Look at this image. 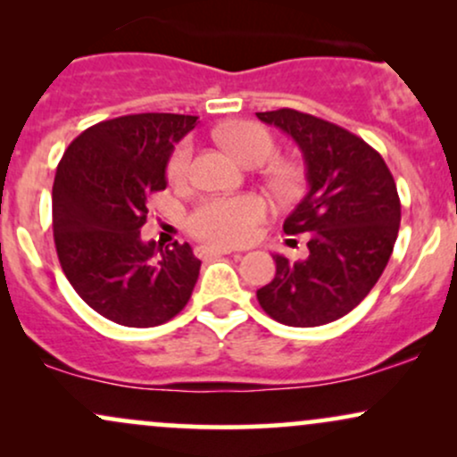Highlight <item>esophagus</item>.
Wrapping results in <instances>:
<instances>
[{
  "label": "esophagus",
  "mask_w": 457,
  "mask_h": 457,
  "mask_svg": "<svg viewBox=\"0 0 457 457\" xmlns=\"http://www.w3.org/2000/svg\"><path fill=\"white\" fill-rule=\"evenodd\" d=\"M195 253L199 258H221V255H238L232 249H225V246H217V245H202L197 246Z\"/></svg>",
  "instance_id": "esophagus-1"
}]
</instances>
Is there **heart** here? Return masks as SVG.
I'll return each instance as SVG.
<instances>
[{
    "instance_id": "b5f03b06",
    "label": "heart",
    "mask_w": 457,
    "mask_h": 457,
    "mask_svg": "<svg viewBox=\"0 0 457 457\" xmlns=\"http://www.w3.org/2000/svg\"><path fill=\"white\" fill-rule=\"evenodd\" d=\"M225 148H229L246 165H258L270 159L275 152V137L269 129L255 122L229 124L217 130ZM193 141L185 139L176 145L167 161V180L174 187L188 185L193 176ZM275 185L290 191L296 187L298 171L292 165H279L272 170ZM266 217V204L258 195L211 197L204 199L188 214V229L197 238L217 245H245L255 238Z\"/></svg>"
}]
</instances>
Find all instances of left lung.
Listing matches in <instances>:
<instances>
[{
    "mask_svg": "<svg viewBox=\"0 0 457 457\" xmlns=\"http://www.w3.org/2000/svg\"><path fill=\"white\" fill-rule=\"evenodd\" d=\"M258 118L296 141L309 182L283 223L286 234H307L309 255H272L275 279L260 287L258 301L287 327L328 324L370 295L391 258L402 219L395 180L378 152L337 124L296 109Z\"/></svg>",
    "mask_w": 457,
    "mask_h": 457,
    "instance_id": "obj_1",
    "label": "left lung"
}]
</instances>
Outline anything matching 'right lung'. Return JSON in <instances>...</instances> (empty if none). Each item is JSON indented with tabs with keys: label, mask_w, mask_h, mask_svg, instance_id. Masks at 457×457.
Instances as JSON below:
<instances>
[{
	"label": "right lung",
	"mask_w": 457,
	"mask_h": 457,
	"mask_svg": "<svg viewBox=\"0 0 457 457\" xmlns=\"http://www.w3.org/2000/svg\"><path fill=\"white\" fill-rule=\"evenodd\" d=\"M197 115L133 113L86 129L55 171L54 240L66 279L103 318L159 327L185 309L199 277L193 249L141 240L176 141Z\"/></svg>",
	"instance_id": "1"
}]
</instances>
